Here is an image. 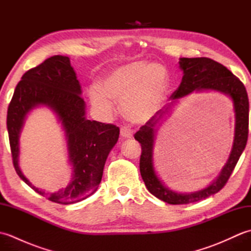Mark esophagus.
I'll return each instance as SVG.
<instances>
[{"mask_svg":"<svg viewBox=\"0 0 251 251\" xmlns=\"http://www.w3.org/2000/svg\"><path fill=\"white\" fill-rule=\"evenodd\" d=\"M132 130L130 128H128V127H122L121 128V137L123 138H126V139H130V138H132Z\"/></svg>","mask_w":251,"mask_h":251,"instance_id":"obj_1","label":"esophagus"}]
</instances>
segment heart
Wrapping results in <instances>:
<instances>
[{
    "label": "heart",
    "instance_id": "heart-1",
    "mask_svg": "<svg viewBox=\"0 0 251 251\" xmlns=\"http://www.w3.org/2000/svg\"><path fill=\"white\" fill-rule=\"evenodd\" d=\"M169 89L166 69L157 62H131L115 68L88 90L89 99L104 116L115 112L114 101L122 103L124 115L143 124L157 114Z\"/></svg>",
    "mask_w": 251,
    "mask_h": 251
}]
</instances>
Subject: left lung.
I'll return each mask as SVG.
<instances>
[{
    "label": "left lung",
    "mask_w": 251,
    "mask_h": 251,
    "mask_svg": "<svg viewBox=\"0 0 251 251\" xmlns=\"http://www.w3.org/2000/svg\"><path fill=\"white\" fill-rule=\"evenodd\" d=\"M179 68L182 71L183 76L178 89L170 97L172 102L165 110L158 111L157 114L145 126H142L135 135V139L141 145L140 174L147 189L158 200L172 205L190 204V202L205 200L218 193L226 185L246 147L249 122V101L246 88L225 66L210 58L201 57L180 58ZM211 91L226 94L233 103L236 128L232 150L222 173L210 185L191 194H180L169 189L156 173L153 166V145L156 132L161 125L164 115L170 113V109L178 102L179 99L192 92Z\"/></svg>",
    "instance_id": "left-lung-1"
}]
</instances>
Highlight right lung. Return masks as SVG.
Returning <instances> with one entry per match:
<instances>
[{"label":"right lung","mask_w":251,"mask_h":251,"mask_svg":"<svg viewBox=\"0 0 251 251\" xmlns=\"http://www.w3.org/2000/svg\"><path fill=\"white\" fill-rule=\"evenodd\" d=\"M81 95V85L69 57L57 55L24 74L7 110V131L16 173L36 193L66 205L87 199L97 191L106 157L120 136L119 127L87 120L86 103ZM40 106L54 111L61 123L73 169L69 184L51 195L32 185L19 167L20 134L26 116Z\"/></svg>","instance_id":"1"}]
</instances>
